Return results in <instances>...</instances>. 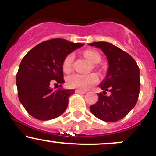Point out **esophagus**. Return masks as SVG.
<instances>
[{
	"mask_svg": "<svg viewBox=\"0 0 156 156\" xmlns=\"http://www.w3.org/2000/svg\"><path fill=\"white\" fill-rule=\"evenodd\" d=\"M75 92L78 93V94H85L86 92V91H84V90H81V89H76L75 90Z\"/></svg>",
	"mask_w": 156,
	"mask_h": 156,
	"instance_id": "esophagus-1",
	"label": "esophagus"
}]
</instances>
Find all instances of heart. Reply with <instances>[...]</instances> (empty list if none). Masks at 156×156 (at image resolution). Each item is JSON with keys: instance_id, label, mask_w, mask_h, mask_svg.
I'll list each match as a JSON object with an SVG mask.
<instances>
[{"instance_id": "obj_1", "label": "heart", "mask_w": 156, "mask_h": 156, "mask_svg": "<svg viewBox=\"0 0 156 156\" xmlns=\"http://www.w3.org/2000/svg\"><path fill=\"white\" fill-rule=\"evenodd\" d=\"M85 57L89 59L93 64H98L101 62V58L97 52L93 50H86L84 52ZM74 55L73 53L69 54L64 59L62 63L63 70L65 73H69L71 70L73 66ZM98 82V76L95 73H90L87 75L79 74V73H73L67 76V86L70 88L86 90L91 88L94 85L97 84Z\"/></svg>"}]
</instances>
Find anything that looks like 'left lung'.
<instances>
[{
	"label": "left lung",
	"instance_id": "obj_1",
	"mask_svg": "<svg viewBox=\"0 0 156 156\" xmlns=\"http://www.w3.org/2000/svg\"><path fill=\"white\" fill-rule=\"evenodd\" d=\"M89 46L99 48L108 61L105 78L100 83L103 93L90 106L91 113L99 119L114 122L122 119L136 105L139 96L140 69L137 62L125 51L108 42H94ZM109 90L112 94L105 95Z\"/></svg>",
	"mask_w": 156,
	"mask_h": 156
}]
</instances>
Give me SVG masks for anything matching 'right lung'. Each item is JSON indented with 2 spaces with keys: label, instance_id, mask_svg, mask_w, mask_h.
Returning a JSON list of instances; mask_svg holds the SVG:
<instances>
[{
  "label": "right lung",
  "instance_id": "obj_1",
  "mask_svg": "<svg viewBox=\"0 0 156 156\" xmlns=\"http://www.w3.org/2000/svg\"><path fill=\"white\" fill-rule=\"evenodd\" d=\"M83 46L84 43L55 38L39 43L24 56L16 74L18 95L21 104L34 118L46 121L65 111L68 98L74 90L53 91L50 85L65 83L64 59Z\"/></svg>",
  "mask_w": 156,
  "mask_h": 156
}]
</instances>
